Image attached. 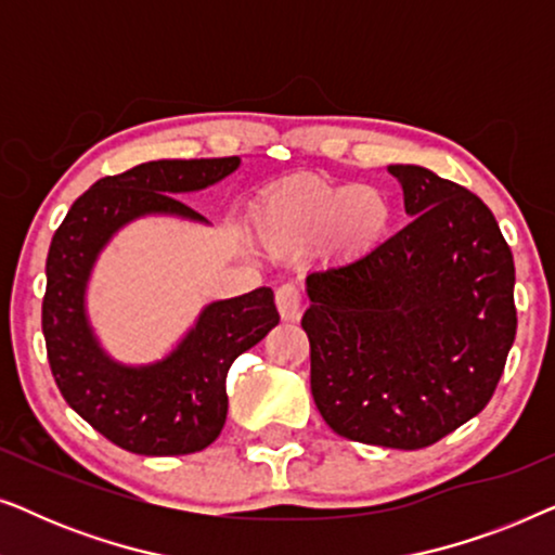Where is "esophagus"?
<instances>
[{
  "mask_svg": "<svg viewBox=\"0 0 555 555\" xmlns=\"http://www.w3.org/2000/svg\"><path fill=\"white\" fill-rule=\"evenodd\" d=\"M275 306L280 310V318H283V321H298L300 308H302L298 287H295V285H280L275 291Z\"/></svg>",
  "mask_w": 555,
  "mask_h": 555,
  "instance_id": "1",
  "label": "esophagus"
}]
</instances>
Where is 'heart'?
I'll return each instance as SVG.
<instances>
[{"mask_svg":"<svg viewBox=\"0 0 555 555\" xmlns=\"http://www.w3.org/2000/svg\"><path fill=\"white\" fill-rule=\"evenodd\" d=\"M389 219L391 204L382 189L298 181L270 196L262 237L272 247H291L331 230L340 249L359 253L382 237Z\"/></svg>","mask_w":555,"mask_h":555,"instance_id":"1","label":"heart"}]
</instances>
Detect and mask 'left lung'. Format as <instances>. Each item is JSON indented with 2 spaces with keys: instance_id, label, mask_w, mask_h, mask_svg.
Returning <instances> with one entry per match:
<instances>
[{
  "instance_id": "left-lung-1",
  "label": "left lung",
  "mask_w": 555,
  "mask_h": 555,
  "mask_svg": "<svg viewBox=\"0 0 555 555\" xmlns=\"http://www.w3.org/2000/svg\"><path fill=\"white\" fill-rule=\"evenodd\" d=\"M412 217L306 278L310 391L353 442L422 450L488 406L515 340L513 253L480 196L397 164Z\"/></svg>"
}]
</instances>
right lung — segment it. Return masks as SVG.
Here are the masks:
<instances>
[{
  "mask_svg": "<svg viewBox=\"0 0 555 555\" xmlns=\"http://www.w3.org/2000/svg\"><path fill=\"white\" fill-rule=\"evenodd\" d=\"M237 166V156L162 158L98 179L50 242L42 333L52 376L67 404L120 450L171 457L215 442L227 420V371L280 321L270 287H257L209 302L162 361L126 366L103 351L86 313L90 272L120 227L146 215L207 222L177 194L217 184Z\"/></svg>",
  "mask_w": 555,
  "mask_h": 555,
  "instance_id": "obj_1",
  "label": "right lung"
}]
</instances>
